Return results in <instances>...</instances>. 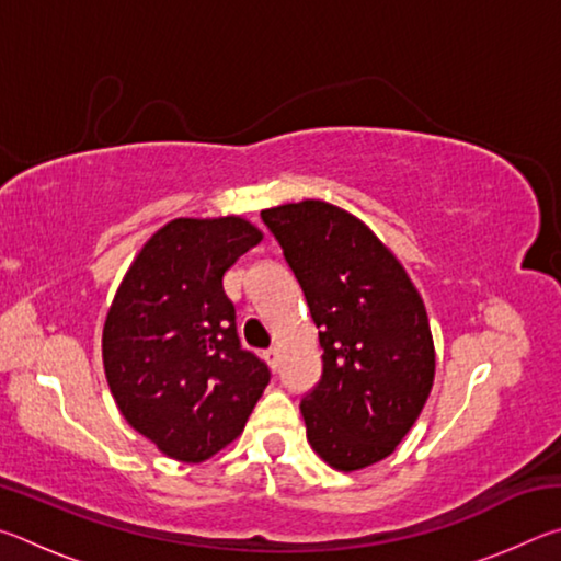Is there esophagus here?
Masks as SVG:
<instances>
[{"instance_id": "1", "label": "esophagus", "mask_w": 561, "mask_h": 561, "mask_svg": "<svg viewBox=\"0 0 561 561\" xmlns=\"http://www.w3.org/2000/svg\"><path fill=\"white\" fill-rule=\"evenodd\" d=\"M264 358H267L270 368H274V371H277V368H279V351L277 348H267V351H264Z\"/></svg>"}]
</instances>
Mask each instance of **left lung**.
<instances>
[{
  "instance_id": "1",
  "label": "left lung",
  "mask_w": 561,
  "mask_h": 561,
  "mask_svg": "<svg viewBox=\"0 0 561 561\" xmlns=\"http://www.w3.org/2000/svg\"><path fill=\"white\" fill-rule=\"evenodd\" d=\"M319 327L321 378L301 396L307 438L336 470L391 455L428 401L435 348L421 294L383 242L336 205L262 213Z\"/></svg>"
}]
</instances>
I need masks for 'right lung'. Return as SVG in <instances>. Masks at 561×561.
<instances>
[{
    "label": "right lung",
    "instance_id": "add662e5",
    "mask_svg": "<svg viewBox=\"0 0 561 561\" xmlns=\"http://www.w3.org/2000/svg\"><path fill=\"white\" fill-rule=\"evenodd\" d=\"M262 232L242 217L168 222L146 242L103 327L121 413L170 458L201 462L242 433L270 366L242 348L222 277Z\"/></svg>",
    "mask_w": 561,
    "mask_h": 561
}]
</instances>
